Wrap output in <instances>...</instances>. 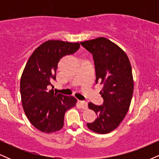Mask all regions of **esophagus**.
Returning a JSON list of instances; mask_svg holds the SVG:
<instances>
[{
  "instance_id": "esophagus-1",
  "label": "esophagus",
  "mask_w": 159,
  "mask_h": 159,
  "mask_svg": "<svg viewBox=\"0 0 159 159\" xmlns=\"http://www.w3.org/2000/svg\"><path fill=\"white\" fill-rule=\"evenodd\" d=\"M78 104H79V105L81 106V108L83 109H87V102H84V101H81V100H79L78 101Z\"/></svg>"
}]
</instances>
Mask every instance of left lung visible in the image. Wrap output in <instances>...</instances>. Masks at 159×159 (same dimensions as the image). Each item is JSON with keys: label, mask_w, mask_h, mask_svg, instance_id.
<instances>
[{"label": "left lung", "mask_w": 159, "mask_h": 159, "mask_svg": "<svg viewBox=\"0 0 159 159\" xmlns=\"http://www.w3.org/2000/svg\"><path fill=\"white\" fill-rule=\"evenodd\" d=\"M81 45L93 57L96 84L103 85L100 92L103 105L88 104L97 119L87 125L93 132L107 134L118 127L129 111L134 90L132 66L126 54L106 38L81 42Z\"/></svg>", "instance_id": "obj_1"}]
</instances>
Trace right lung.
Returning a JSON list of instances; mask_svg holds the SVG:
<instances>
[{
    "label": "right lung",
    "instance_id": "add662e5",
    "mask_svg": "<svg viewBox=\"0 0 159 159\" xmlns=\"http://www.w3.org/2000/svg\"><path fill=\"white\" fill-rule=\"evenodd\" d=\"M80 44L61 40L45 42L27 61L20 82L21 102L29 121L45 133L59 131L63 126L66 111L75 106L77 99L49 90L56 80V71L63 56L74 54Z\"/></svg>",
    "mask_w": 159,
    "mask_h": 159
}]
</instances>
